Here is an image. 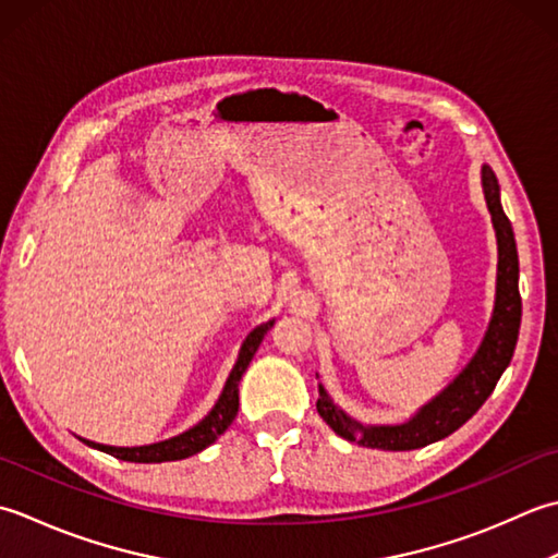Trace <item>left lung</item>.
<instances>
[{
    "instance_id": "8db88e82",
    "label": "left lung",
    "mask_w": 558,
    "mask_h": 558,
    "mask_svg": "<svg viewBox=\"0 0 558 558\" xmlns=\"http://www.w3.org/2000/svg\"><path fill=\"white\" fill-rule=\"evenodd\" d=\"M482 178L486 204L488 211H492V221L498 238V281L494 317L480 351L470 361V366L434 402H428L412 422L400 426H363L347 416L320 388L317 414L323 416V422L337 436L359 442L363 448L378 450L424 448L428 442L450 436L452 430H458L468 418H472L476 409L486 402V397L494 392L498 378H501V373L506 371L510 359H513L522 317V299L518 289V247L513 226H510V219L501 207V197H498V180L494 170L484 166Z\"/></svg>"
}]
</instances>
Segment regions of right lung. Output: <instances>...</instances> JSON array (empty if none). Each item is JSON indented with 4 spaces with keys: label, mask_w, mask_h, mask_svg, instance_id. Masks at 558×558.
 Instances as JSON below:
<instances>
[{
    "label": "right lung",
    "mask_w": 558,
    "mask_h": 558,
    "mask_svg": "<svg viewBox=\"0 0 558 558\" xmlns=\"http://www.w3.org/2000/svg\"><path fill=\"white\" fill-rule=\"evenodd\" d=\"M271 325L275 323L259 325L247 335V339L241 347V354H238L235 366L229 375V380H226V388L219 397V402L214 404L211 412L204 416L197 426H192L190 430H185V434H180V436L163 440V442H154V446H142V448H112V446H98V442H90V440H84V442L112 454V458L124 460V462L183 460V458H190V454H195L207 446H211V442L231 426V422L238 414V383H241L245 368L250 366V361H253L259 342H263Z\"/></svg>",
    "instance_id": "1"
}]
</instances>
